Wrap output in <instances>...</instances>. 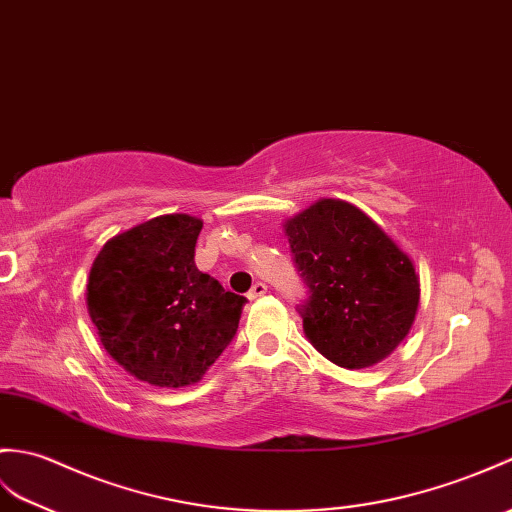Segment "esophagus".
<instances>
[{
  "label": "esophagus",
  "instance_id": "34e87169",
  "mask_svg": "<svg viewBox=\"0 0 512 512\" xmlns=\"http://www.w3.org/2000/svg\"><path fill=\"white\" fill-rule=\"evenodd\" d=\"M266 292H268V285L257 281L253 288H251V292H248V299H259V296H264Z\"/></svg>",
  "mask_w": 512,
  "mask_h": 512
}]
</instances>
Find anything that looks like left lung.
<instances>
[{"instance_id":"left-lung-1","label":"left lung","mask_w":512,"mask_h":512,"mask_svg":"<svg viewBox=\"0 0 512 512\" xmlns=\"http://www.w3.org/2000/svg\"><path fill=\"white\" fill-rule=\"evenodd\" d=\"M310 285L305 338L349 371L386 360L410 334L421 281L412 257L353 202L318 198L283 222Z\"/></svg>"}]
</instances>
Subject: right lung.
Returning <instances> with one entry per match:
<instances>
[{
	"mask_svg": "<svg viewBox=\"0 0 512 512\" xmlns=\"http://www.w3.org/2000/svg\"><path fill=\"white\" fill-rule=\"evenodd\" d=\"M202 220L165 213L102 246L87 281V310L106 353L157 388L198 384L240 325L244 296L194 264Z\"/></svg>",
	"mask_w": 512,
	"mask_h": 512,
	"instance_id": "add662e5",
	"label": "right lung"
}]
</instances>
